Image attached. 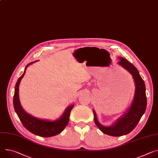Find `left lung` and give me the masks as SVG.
I'll return each mask as SVG.
<instances>
[{
  "label": "left lung",
  "mask_w": 158,
  "mask_h": 158,
  "mask_svg": "<svg viewBox=\"0 0 158 158\" xmlns=\"http://www.w3.org/2000/svg\"><path fill=\"white\" fill-rule=\"evenodd\" d=\"M118 64L132 74L135 81V93L130 109L123 117L117 120L115 124L111 127H105L100 124L93 110L94 122L99 130L105 134L114 137L122 136L132 132L145 113L147 106L145 84L137 68L123 57H120Z\"/></svg>",
  "instance_id": "obj_1"
}]
</instances>
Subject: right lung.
<instances>
[{"label":"right lung","instance_id":"right-lung-1","mask_svg":"<svg viewBox=\"0 0 158 158\" xmlns=\"http://www.w3.org/2000/svg\"><path fill=\"white\" fill-rule=\"evenodd\" d=\"M32 63L33 62L28 64L26 66L25 71L27 67ZM25 71L24 72L23 75L18 79L16 82L13 98L14 108L19 118L20 119L23 126L28 131H30V132L36 135L44 137H50L60 134L61 132H62V131L69 123L70 113L71 110L73 109L74 105L69 106L66 109L65 111L60 118L53 122L36 118L25 112L21 107L19 99V85L21 79L23 77L25 74Z\"/></svg>","mask_w":158,"mask_h":158}]
</instances>
